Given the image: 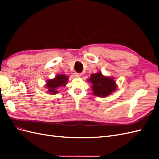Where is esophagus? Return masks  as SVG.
I'll return each instance as SVG.
<instances>
[{
  "label": "esophagus",
  "mask_w": 159,
  "mask_h": 159,
  "mask_svg": "<svg viewBox=\"0 0 159 159\" xmlns=\"http://www.w3.org/2000/svg\"><path fill=\"white\" fill-rule=\"evenodd\" d=\"M74 75H75V77H81V76H82V75L80 74V73H74Z\"/></svg>",
  "instance_id": "34e87169"
}]
</instances>
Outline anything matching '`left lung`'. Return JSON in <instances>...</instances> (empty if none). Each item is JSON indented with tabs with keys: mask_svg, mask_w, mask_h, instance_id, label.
I'll return each instance as SVG.
<instances>
[{
	"mask_svg": "<svg viewBox=\"0 0 159 159\" xmlns=\"http://www.w3.org/2000/svg\"><path fill=\"white\" fill-rule=\"evenodd\" d=\"M87 81L92 84L91 87L93 94L98 97H107L117 89L115 77L104 75L100 71L92 73Z\"/></svg>",
	"mask_w": 159,
	"mask_h": 159,
	"instance_id": "1",
	"label": "left lung"
}]
</instances>
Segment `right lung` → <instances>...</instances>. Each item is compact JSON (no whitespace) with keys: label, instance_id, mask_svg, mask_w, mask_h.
<instances>
[{"label":"right lung","instance_id":"obj_1","mask_svg":"<svg viewBox=\"0 0 159 159\" xmlns=\"http://www.w3.org/2000/svg\"><path fill=\"white\" fill-rule=\"evenodd\" d=\"M69 81V77L65 74H57L53 79L46 81L44 87L46 92L50 94H56L59 93V88L66 86Z\"/></svg>","mask_w":159,"mask_h":159}]
</instances>
